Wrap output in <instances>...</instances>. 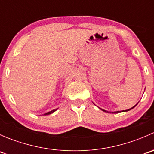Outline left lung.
Listing matches in <instances>:
<instances>
[{"instance_id":"8db88e82","label":"left lung","mask_w":154,"mask_h":154,"mask_svg":"<svg viewBox=\"0 0 154 154\" xmlns=\"http://www.w3.org/2000/svg\"><path fill=\"white\" fill-rule=\"evenodd\" d=\"M136 106V105H135V106H133V107H132L131 109H127V110H123V111H122V112H127V111H129V110H130V109H133V108H134V107ZM101 109L103 110V112H108V111H106V110L103 109ZM119 112H122V111H116V112H112V113H119Z\"/></svg>"}]
</instances>
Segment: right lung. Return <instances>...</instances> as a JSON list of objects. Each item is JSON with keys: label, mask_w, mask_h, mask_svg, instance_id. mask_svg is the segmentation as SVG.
I'll list each match as a JSON object with an SVG mask.
<instances>
[{"label": "right lung", "mask_w": 154, "mask_h": 154, "mask_svg": "<svg viewBox=\"0 0 154 154\" xmlns=\"http://www.w3.org/2000/svg\"><path fill=\"white\" fill-rule=\"evenodd\" d=\"M56 110H57V109H53V110H52V111L49 112H47V113H45V116H46V115H50V114H51V113L54 112H55V111H56Z\"/></svg>", "instance_id": "1"}]
</instances>
